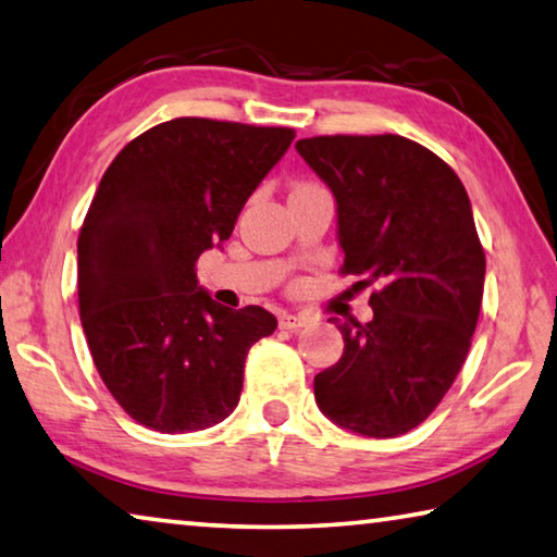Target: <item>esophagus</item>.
Wrapping results in <instances>:
<instances>
[{"label":"esophagus","mask_w":557,"mask_h":557,"mask_svg":"<svg viewBox=\"0 0 557 557\" xmlns=\"http://www.w3.org/2000/svg\"><path fill=\"white\" fill-rule=\"evenodd\" d=\"M308 323H311V321H308L306 315H294V313L278 315V325L284 327V331H298V327H304Z\"/></svg>","instance_id":"esophagus-1"}]
</instances>
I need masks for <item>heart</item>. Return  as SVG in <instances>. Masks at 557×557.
Segmentation results:
<instances>
[{"label": "heart", "instance_id": "1", "mask_svg": "<svg viewBox=\"0 0 557 557\" xmlns=\"http://www.w3.org/2000/svg\"><path fill=\"white\" fill-rule=\"evenodd\" d=\"M304 187H313V182H298L294 189H304Z\"/></svg>", "mask_w": 557, "mask_h": 557}]
</instances>
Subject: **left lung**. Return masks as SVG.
<instances>
[{
    "label": "left lung",
    "instance_id": "obj_1",
    "mask_svg": "<svg viewBox=\"0 0 557 557\" xmlns=\"http://www.w3.org/2000/svg\"><path fill=\"white\" fill-rule=\"evenodd\" d=\"M296 150L338 202L343 276L377 286L370 323H338L345 348L315 375V403L343 430L399 436L442 403L476 331L486 257L469 195L403 135H318Z\"/></svg>",
    "mask_w": 557,
    "mask_h": 557
}]
</instances>
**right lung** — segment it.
I'll return each mask as SVG.
<instances>
[{
	"label": "right lung",
	"mask_w": 557,
	"mask_h": 557,
	"mask_svg": "<svg viewBox=\"0 0 557 557\" xmlns=\"http://www.w3.org/2000/svg\"><path fill=\"white\" fill-rule=\"evenodd\" d=\"M294 127L175 117L108 165L78 234V308L100 380L162 434L234 412L244 362L276 331L261 306H219L199 253L226 242L246 199L284 158Z\"/></svg>",
	"instance_id": "right-lung-1"
}]
</instances>
